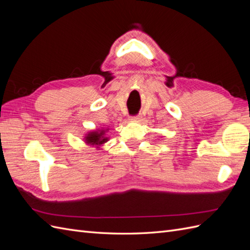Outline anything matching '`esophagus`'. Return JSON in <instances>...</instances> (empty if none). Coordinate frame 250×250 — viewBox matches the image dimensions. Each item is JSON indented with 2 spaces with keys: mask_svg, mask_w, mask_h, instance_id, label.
Returning a JSON list of instances; mask_svg holds the SVG:
<instances>
[{
  "mask_svg": "<svg viewBox=\"0 0 250 250\" xmlns=\"http://www.w3.org/2000/svg\"><path fill=\"white\" fill-rule=\"evenodd\" d=\"M140 119H141V116H133V117H131V120H133V121H140Z\"/></svg>",
  "mask_w": 250,
  "mask_h": 250,
  "instance_id": "34e87169",
  "label": "esophagus"
}]
</instances>
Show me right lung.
I'll return each instance as SVG.
<instances>
[{"label":"right lung","mask_w":250,"mask_h":250,"mask_svg":"<svg viewBox=\"0 0 250 250\" xmlns=\"http://www.w3.org/2000/svg\"><path fill=\"white\" fill-rule=\"evenodd\" d=\"M104 132L105 131L103 130L89 132L87 137H85L86 143L90 144V145H101V144L107 141V138H104Z\"/></svg>","instance_id":"obj_1"}]
</instances>
